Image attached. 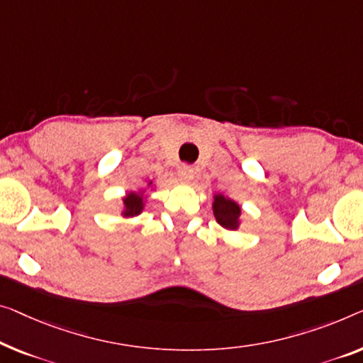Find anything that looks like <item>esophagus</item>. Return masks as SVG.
I'll return each mask as SVG.
<instances>
[{
	"label": "esophagus",
	"instance_id": "34e87169",
	"mask_svg": "<svg viewBox=\"0 0 363 363\" xmlns=\"http://www.w3.org/2000/svg\"><path fill=\"white\" fill-rule=\"evenodd\" d=\"M179 179L182 182H191L194 179V169L189 166H182L179 171Z\"/></svg>",
	"mask_w": 363,
	"mask_h": 363
}]
</instances>
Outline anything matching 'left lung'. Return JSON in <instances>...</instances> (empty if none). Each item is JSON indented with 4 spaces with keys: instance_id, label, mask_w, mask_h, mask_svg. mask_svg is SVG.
<instances>
[{
    "instance_id": "left-lung-1",
    "label": "left lung",
    "mask_w": 363,
    "mask_h": 363,
    "mask_svg": "<svg viewBox=\"0 0 363 363\" xmlns=\"http://www.w3.org/2000/svg\"><path fill=\"white\" fill-rule=\"evenodd\" d=\"M213 216L221 228L228 231H236L241 226V205L235 202L233 199L223 196V194H215L212 202Z\"/></svg>"
}]
</instances>
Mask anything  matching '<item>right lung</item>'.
I'll return each instance as SVG.
<instances>
[{"instance_id":"1","label":"right lung","mask_w":363,"mask_h":363,"mask_svg":"<svg viewBox=\"0 0 363 363\" xmlns=\"http://www.w3.org/2000/svg\"><path fill=\"white\" fill-rule=\"evenodd\" d=\"M153 187H155L153 181H150L147 184V189H138V191H132L125 194V196L122 197L121 216H123V218H133V216H138L142 213L148 200V189L153 191Z\"/></svg>"}]
</instances>
